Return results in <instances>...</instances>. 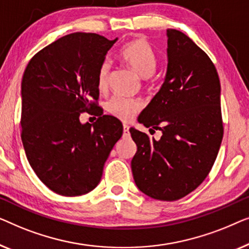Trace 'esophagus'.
Segmentation results:
<instances>
[{"label":"esophagus","instance_id":"1","mask_svg":"<svg viewBox=\"0 0 249 249\" xmlns=\"http://www.w3.org/2000/svg\"><path fill=\"white\" fill-rule=\"evenodd\" d=\"M123 129H124V136H128V135H129V132H128L129 126L124 124V125H123Z\"/></svg>","mask_w":249,"mask_h":249}]
</instances>
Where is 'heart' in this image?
Returning a JSON list of instances; mask_svg holds the SVG:
<instances>
[{"instance_id": "b5f03b06", "label": "heart", "mask_w": 249, "mask_h": 249, "mask_svg": "<svg viewBox=\"0 0 249 249\" xmlns=\"http://www.w3.org/2000/svg\"><path fill=\"white\" fill-rule=\"evenodd\" d=\"M120 58L136 74L144 78L145 81L152 79L157 65V55L148 40L143 37H136L126 43L120 51ZM110 72V62L108 59L101 62L97 72V86L105 90L108 85ZM142 101L124 97H113L107 101L106 109L113 116L127 122L132 120L141 110Z\"/></svg>"}]
</instances>
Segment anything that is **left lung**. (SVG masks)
<instances>
[{
  "mask_svg": "<svg viewBox=\"0 0 249 249\" xmlns=\"http://www.w3.org/2000/svg\"><path fill=\"white\" fill-rule=\"evenodd\" d=\"M163 85L139 116L159 141L131 128L138 151L131 167L139 190L160 201H177L203 183L223 138L220 80L211 58L190 37L168 29Z\"/></svg>",
  "mask_w": 249,
  "mask_h": 249,
  "instance_id": "1",
  "label": "left lung"
}]
</instances>
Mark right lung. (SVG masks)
<instances>
[{
	"label": "right lung",
	"instance_id": "obj_1",
	"mask_svg": "<svg viewBox=\"0 0 249 249\" xmlns=\"http://www.w3.org/2000/svg\"><path fill=\"white\" fill-rule=\"evenodd\" d=\"M116 40L92 33L66 35L35 54L24 70L21 140L38 178L59 195L92 191L123 134L121 121L98 106L97 72ZM91 109L97 121L80 124L79 115Z\"/></svg>",
	"mask_w": 249,
	"mask_h": 249
}]
</instances>
